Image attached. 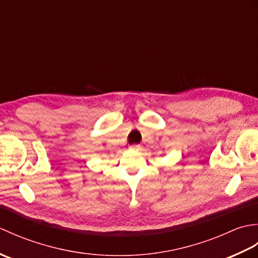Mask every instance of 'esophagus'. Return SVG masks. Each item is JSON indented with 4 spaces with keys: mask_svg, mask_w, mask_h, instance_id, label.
<instances>
[{
    "mask_svg": "<svg viewBox=\"0 0 258 258\" xmlns=\"http://www.w3.org/2000/svg\"><path fill=\"white\" fill-rule=\"evenodd\" d=\"M130 149H131V150H133V151H141V150H142V146H141V145H136V144H135V145H132V146H131Z\"/></svg>",
    "mask_w": 258,
    "mask_h": 258,
    "instance_id": "34e87169",
    "label": "esophagus"
}]
</instances>
